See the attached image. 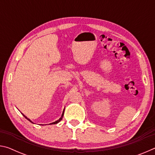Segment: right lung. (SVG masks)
Returning a JSON list of instances; mask_svg holds the SVG:
<instances>
[{
	"label": "right lung",
	"instance_id": "add662e5",
	"mask_svg": "<svg viewBox=\"0 0 155 155\" xmlns=\"http://www.w3.org/2000/svg\"><path fill=\"white\" fill-rule=\"evenodd\" d=\"M24 115V116H25V118H27L28 120V121H30L31 122H31V120H29V119H28V118H27V116H25V115ZM63 116H64V113H63V114H62V115H61V117H60V118L58 120H57V121H55V122H52V123H51V124H57V123H58V122H59L60 121H61V120H62V117H63Z\"/></svg>",
	"mask_w": 155,
	"mask_h": 155
}]
</instances>
